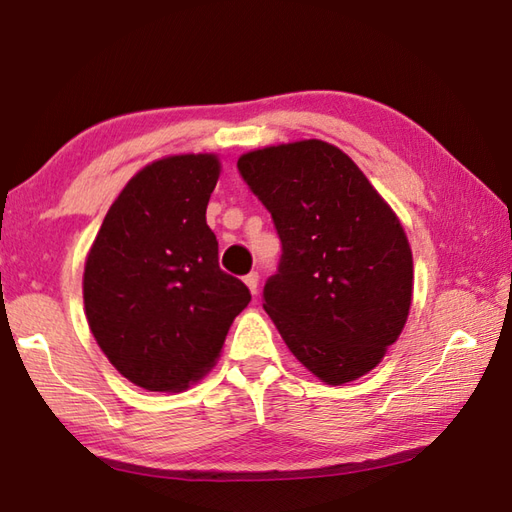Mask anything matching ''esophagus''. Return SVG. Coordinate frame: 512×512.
<instances>
[{"instance_id":"esophagus-1","label":"esophagus","mask_w":512,"mask_h":512,"mask_svg":"<svg viewBox=\"0 0 512 512\" xmlns=\"http://www.w3.org/2000/svg\"><path fill=\"white\" fill-rule=\"evenodd\" d=\"M244 282H246V287L250 289V293H253V296H257V287H259V273H257V271H250V273L244 277Z\"/></svg>"}]
</instances>
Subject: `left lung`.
Returning a JSON list of instances; mask_svg holds the SVG:
<instances>
[{"instance_id":"8db88e82","label":"left lung","mask_w":512,"mask_h":512,"mask_svg":"<svg viewBox=\"0 0 512 512\" xmlns=\"http://www.w3.org/2000/svg\"><path fill=\"white\" fill-rule=\"evenodd\" d=\"M237 167L282 241L266 314L325 384L363 377L400 339L413 300V255L397 214L350 155L323 140L248 151Z\"/></svg>"}]
</instances>
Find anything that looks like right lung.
Listing matches in <instances>:
<instances>
[{
    "label": "right lung",
    "mask_w": 512,
    "mask_h": 512,
    "mask_svg": "<svg viewBox=\"0 0 512 512\" xmlns=\"http://www.w3.org/2000/svg\"><path fill=\"white\" fill-rule=\"evenodd\" d=\"M219 155L146 164L110 205L85 259V316L101 352L135 386L180 393L212 370L250 291L219 268L205 221Z\"/></svg>",
    "instance_id": "obj_1"
}]
</instances>
